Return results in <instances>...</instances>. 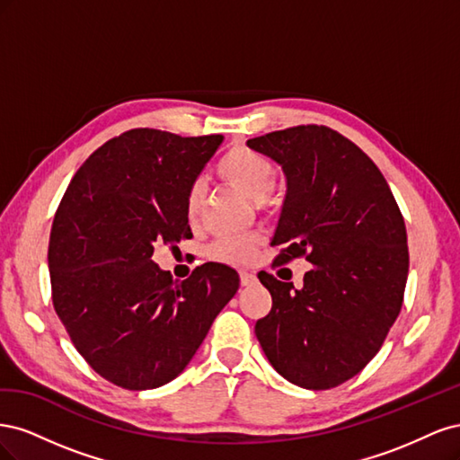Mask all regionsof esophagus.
Wrapping results in <instances>:
<instances>
[{"mask_svg": "<svg viewBox=\"0 0 460 460\" xmlns=\"http://www.w3.org/2000/svg\"><path fill=\"white\" fill-rule=\"evenodd\" d=\"M240 282H242V286H253V284H257V276L253 272L242 270L240 272Z\"/></svg>", "mask_w": 460, "mask_h": 460, "instance_id": "esophagus-1", "label": "esophagus"}]
</instances>
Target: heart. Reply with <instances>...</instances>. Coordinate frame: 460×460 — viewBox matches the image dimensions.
Here are the masks:
<instances>
[{
	"label": "heart",
	"instance_id": "heart-1",
	"mask_svg": "<svg viewBox=\"0 0 460 460\" xmlns=\"http://www.w3.org/2000/svg\"><path fill=\"white\" fill-rule=\"evenodd\" d=\"M218 174L226 180L230 186L243 191L245 196L259 203H272L270 191L276 182V169L261 153L245 146L230 147L225 157L218 161ZM207 190L203 182H193L186 191V217L190 222H198L205 207ZM257 238H225L211 247V257L222 262H245L255 255Z\"/></svg>",
	"mask_w": 460,
	"mask_h": 460
}]
</instances>
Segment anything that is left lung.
<instances>
[{
	"instance_id": "8db88e82",
	"label": "left lung",
	"mask_w": 460,
	"mask_h": 460,
	"mask_svg": "<svg viewBox=\"0 0 460 460\" xmlns=\"http://www.w3.org/2000/svg\"><path fill=\"white\" fill-rule=\"evenodd\" d=\"M282 166L286 198L270 245L274 264L305 255L303 288L259 272L272 309L255 333L274 370L305 389L353 378L380 351L409 276L405 220L367 153L326 127L247 140Z\"/></svg>"
}]
</instances>
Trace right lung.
I'll return each instance as SVG.
<instances>
[{
    "instance_id": "add662e5",
    "label": "right lung",
    "mask_w": 460,
    "mask_h": 460,
    "mask_svg": "<svg viewBox=\"0 0 460 460\" xmlns=\"http://www.w3.org/2000/svg\"><path fill=\"white\" fill-rule=\"evenodd\" d=\"M222 140L124 132L80 166L55 213V313L86 363L124 389L174 380L240 288L238 272L222 262L178 282L151 261L155 245L191 238L186 191Z\"/></svg>"
}]
</instances>
